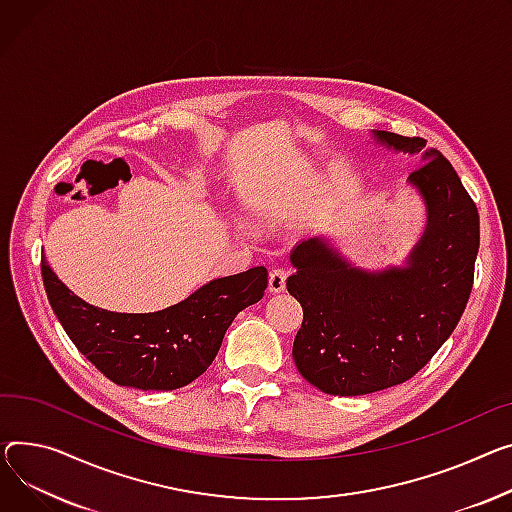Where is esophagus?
Wrapping results in <instances>:
<instances>
[{
  "instance_id": "34e87169",
  "label": "esophagus",
  "mask_w": 512,
  "mask_h": 512,
  "mask_svg": "<svg viewBox=\"0 0 512 512\" xmlns=\"http://www.w3.org/2000/svg\"><path fill=\"white\" fill-rule=\"evenodd\" d=\"M286 269H271L269 274V292L271 294H278V292H284L286 288Z\"/></svg>"
}]
</instances>
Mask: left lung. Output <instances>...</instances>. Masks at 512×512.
I'll return each mask as SVG.
<instances>
[{
	"label": "left lung",
	"instance_id": "1",
	"mask_svg": "<svg viewBox=\"0 0 512 512\" xmlns=\"http://www.w3.org/2000/svg\"><path fill=\"white\" fill-rule=\"evenodd\" d=\"M387 150L416 156L407 177L426 226L401 265L362 269L327 236L292 251L288 292L302 306L294 364L329 395H366L405 383L457 327L473 284L480 216L451 162L422 138L372 131Z\"/></svg>",
	"mask_w": 512,
	"mask_h": 512
}]
</instances>
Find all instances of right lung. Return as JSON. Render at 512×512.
Masks as SVG:
<instances>
[{"instance_id":"obj_1","label":"right lung","mask_w":512,"mask_h":512,"mask_svg":"<svg viewBox=\"0 0 512 512\" xmlns=\"http://www.w3.org/2000/svg\"><path fill=\"white\" fill-rule=\"evenodd\" d=\"M43 282L59 323L76 348L119 387L173 391L214 362L226 329L267 288V269L253 267L197 288L156 313H113L76 296L43 261Z\"/></svg>"}]
</instances>
